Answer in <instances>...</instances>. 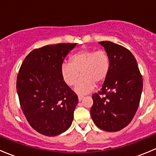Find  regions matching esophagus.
Wrapping results in <instances>:
<instances>
[{"label":"esophagus","mask_w":156,"mask_h":156,"mask_svg":"<svg viewBox=\"0 0 156 156\" xmlns=\"http://www.w3.org/2000/svg\"><path fill=\"white\" fill-rule=\"evenodd\" d=\"M78 101H81V100L84 99V97H83V96H78Z\"/></svg>","instance_id":"1"}]
</instances>
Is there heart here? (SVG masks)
I'll return each mask as SVG.
<instances>
[{
    "label": "heart",
    "mask_w": 156,
    "mask_h": 156,
    "mask_svg": "<svg viewBox=\"0 0 156 156\" xmlns=\"http://www.w3.org/2000/svg\"><path fill=\"white\" fill-rule=\"evenodd\" d=\"M110 69L109 56L103 50H81L72 55L70 62L61 65L60 72L66 84L73 86L81 72V78L74 90L85 94L93 90L96 82L101 83L107 78Z\"/></svg>",
    "instance_id": "1"
}]
</instances>
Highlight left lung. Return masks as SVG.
Instances as JSON below:
<instances>
[{
	"label": "left lung",
	"instance_id": "8db88e82",
	"mask_svg": "<svg viewBox=\"0 0 156 156\" xmlns=\"http://www.w3.org/2000/svg\"><path fill=\"white\" fill-rule=\"evenodd\" d=\"M99 44L109 56L110 69L99 94L93 95L90 115L99 128L119 131L130 124L137 110L143 90L142 75L136 59L127 49L110 41Z\"/></svg>",
	"mask_w": 156,
	"mask_h": 156
}]
</instances>
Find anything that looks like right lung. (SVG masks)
<instances>
[{"label": "right lung", "mask_w": 156, "mask_h": 156, "mask_svg": "<svg viewBox=\"0 0 156 156\" xmlns=\"http://www.w3.org/2000/svg\"><path fill=\"white\" fill-rule=\"evenodd\" d=\"M76 44H57L32 50L17 75L22 110L29 125L45 136L63 133L73 121L78 97L63 81L60 68Z\"/></svg>", "instance_id": "1"}]
</instances>
